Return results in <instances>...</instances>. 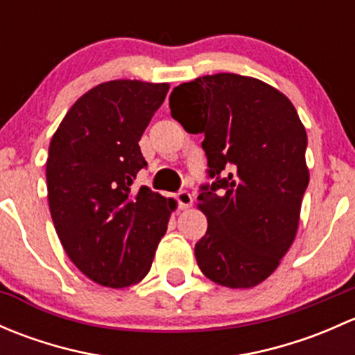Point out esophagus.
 <instances>
[{"instance_id": "34e87169", "label": "esophagus", "mask_w": 355, "mask_h": 355, "mask_svg": "<svg viewBox=\"0 0 355 355\" xmlns=\"http://www.w3.org/2000/svg\"><path fill=\"white\" fill-rule=\"evenodd\" d=\"M173 198H175V200H177V204H178V207H180V209L191 207L192 202H194V199H192L191 192H189V191H178L177 194L173 196Z\"/></svg>"}]
</instances>
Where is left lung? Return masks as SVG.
I'll return each mask as SVG.
<instances>
[{
  "label": "left lung",
  "mask_w": 355,
  "mask_h": 355,
  "mask_svg": "<svg viewBox=\"0 0 355 355\" xmlns=\"http://www.w3.org/2000/svg\"><path fill=\"white\" fill-rule=\"evenodd\" d=\"M171 116L204 134L211 184L199 187L207 230L196 259L209 280L256 287L287 254L309 184L307 135L292 103L252 77L216 73L170 94Z\"/></svg>",
  "instance_id": "obj_1"
}]
</instances>
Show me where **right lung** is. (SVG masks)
I'll return each mask as SVG.
<instances>
[{
	"instance_id": "obj_1",
	"label": "right lung",
	"mask_w": 355,
	"mask_h": 355,
	"mask_svg": "<svg viewBox=\"0 0 355 355\" xmlns=\"http://www.w3.org/2000/svg\"><path fill=\"white\" fill-rule=\"evenodd\" d=\"M168 84L110 80L85 92L60 123L46 163L53 223L71 263L92 282L123 288L151 270L175 202L134 189L148 168L139 141Z\"/></svg>"
}]
</instances>
